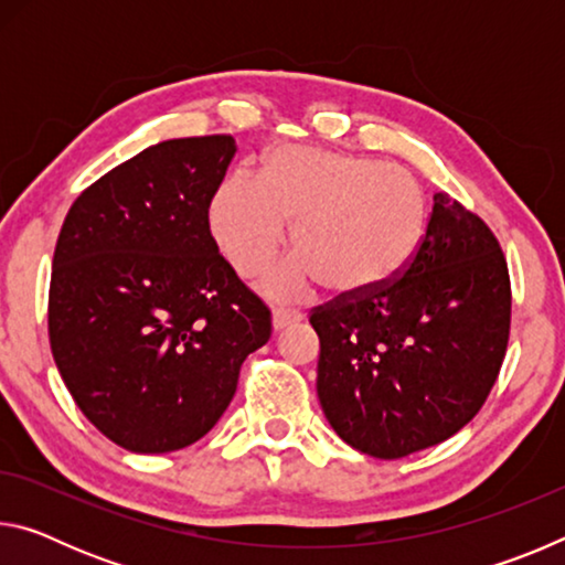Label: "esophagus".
Returning <instances> with one entry per match:
<instances>
[{"label":"esophagus","mask_w":565,"mask_h":565,"mask_svg":"<svg viewBox=\"0 0 565 565\" xmlns=\"http://www.w3.org/2000/svg\"><path fill=\"white\" fill-rule=\"evenodd\" d=\"M303 313L299 309H291V306H276L274 309V329L281 331L291 323H299Z\"/></svg>","instance_id":"1"}]
</instances>
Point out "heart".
<instances>
[{"instance_id": "heart-1", "label": "heart", "mask_w": 565, "mask_h": 565, "mask_svg": "<svg viewBox=\"0 0 565 565\" xmlns=\"http://www.w3.org/2000/svg\"><path fill=\"white\" fill-rule=\"evenodd\" d=\"M291 222L299 256L274 274L271 291L321 281L333 296H361L414 264L428 234V202L404 169L286 145L266 154L256 179L228 177L209 209L218 248L244 276L269 269Z\"/></svg>"}]
</instances>
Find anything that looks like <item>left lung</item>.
Wrapping results in <instances>:
<instances>
[{
    "instance_id": "1",
    "label": "left lung",
    "mask_w": 565,
    "mask_h": 565,
    "mask_svg": "<svg viewBox=\"0 0 565 565\" xmlns=\"http://www.w3.org/2000/svg\"><path fill=\"white\" fill-rule=\"evenodd\" d=\"M309 323L333 431L394 461L451 438L489 398L509 349V264L489 224L441 191L414 264L376 291L333 296Z\"/></svg>"
}]
</instances>
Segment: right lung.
I'll return each instance as SVG.
<instances>
[{
    "instance_id": "add662e5",
    "label": "right lung",
    "mask_w": 565,
    "mask_h": 565,
    "mask_svg": "<svg viewBox=\"0 0 565 565\" xmlns=\"http://www.w3.org/2000/svg\"><path fill=\"white\" fill-rule=\"evenodd\" d=\"M228 134L169 139L76 196L56 238L50 347L76 406L134 454L186 448L232 404L271 311L218 254Z\"/></svg>"
}]
</instances>
